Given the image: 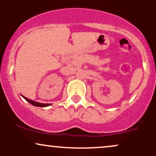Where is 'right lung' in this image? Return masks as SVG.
I'll return each instance as SVG.
<instances>
[{
    "mask_svg": "<svg viewBox=\"0 0 156 156\" xmlns=\"http://www.w3.org/2000/svg\"><path fill=\"white\" fill-rule=\"evenodd\" d=\"M22 97L23 98H24L26 101H27L28 102V103H31V105H34V106H37V107H47L48 105H51V103H38V102H36V101H31V100L28 99V98H26V97H24L23 95H22Z\"/></svg>",
    "mask_w": 156,
    "mask_h": 156,
    "instance_id": "1",
    "label": "right lung"
}]
</instances>
